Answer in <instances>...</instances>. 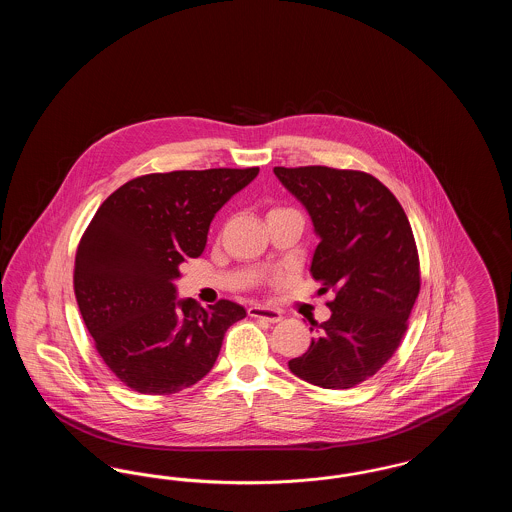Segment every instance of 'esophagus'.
<instances>
[{"label":"esophagus","mask_w":512,"mask_h":512,"mask_svg":"<svg viewBox=\"0 0 512 512\" xmlns=\"http://www.w3.org/2000/svg\"><path fill=\"white\" fill-rule=\"evenodd\" d=\"M249 317L253 318H265L268 322H280L282 320V313L278 309H272V307H265V305H251L247 309Z\"/></svg>","instance_id":"1"}]
</instances>
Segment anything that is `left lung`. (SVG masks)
<instances>
[{
	"label": "left lung",
	"mask_w": 512,
	"mask_h": 512,
	"mask_svg": "<svg viewBox=\"0 0 512 512\" xmlns=\"http://www.w3.org/2000/svg\"><path fill=\"white\" fill-rule=\"evenodd\" d=\"M309 211L318 242L311 274L334 290L332 317L288 366L324 390H349L397 351L420 292L413 228L397 197L372 174L330 167H274Z\"/></svg>",
	"instance_id": "obj_1"
}]
</instances>
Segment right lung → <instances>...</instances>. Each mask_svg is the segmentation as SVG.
<instances>
[{
  "label": "right lung",
  "instance_id": "right-lung-1",
  "mask_svg": "<svg viewBox=\"0 0 512 512\" xmlns=\"http://www.w3.org/2000/svg\"><path fill=\"white\" fill-rule=\"evenodd\" d=\"M259 167L138 176L99 205L74 259V295L103 363L130 390L171 395L215 365L245 317L220 299H176L180 267L203 253L211 220Z\"/></svg>",
  "mask_w": 512,
  "mask_h": 512
}]
</instances>
